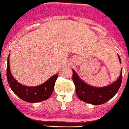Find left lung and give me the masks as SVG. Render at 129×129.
Wrapping results in <instances>:
<instances>
[{"instance_id": "1", "label": "left lung", "mask_w": 129, "mask_h": 129, "mask_svg": "<svg viewBox=\"0 0 129 129\" xmlns=\"http://www.w3.org/2000/svg\"><path fill=\"white\" fill-rule=\"evenodd\" d=\"M119 62L121 63L118 55ZM72 80L76 87V93L81 101L93 105L104 104L110 99L114 97L119 89L122 81L123 70L121 69V74L117 80L111 84L105 87H93L87 84L81 80L75 70L72 69Z\"/></svg>"}]
</instances>
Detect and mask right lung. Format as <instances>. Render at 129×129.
I'll return each instance as SVG.
<instances>
[{"label":"right lung","mask_w":129,"mask_h":129,"mask_svg":"<svg viewBox=\"0 0 129 129\" xmlns=\"http://www.w3.org/2000/svg\"><path fill=\"white\" fill-rule=\"evenodd\" d=\"M7 80L12 91L23 101L30 103L41 102L48 99L52 94L58 74H56L42 84L34 87L21 84L12 76L10 68V54L7 59Z\"/></svg>","instance_id":"right-lung-1"}]
</instances>
